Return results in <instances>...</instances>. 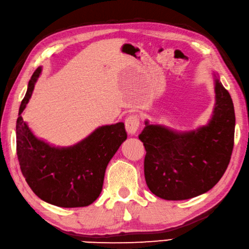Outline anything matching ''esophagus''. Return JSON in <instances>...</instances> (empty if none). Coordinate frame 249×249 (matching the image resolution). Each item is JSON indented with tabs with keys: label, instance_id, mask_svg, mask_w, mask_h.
<instances>
[{
	"label": "esophagus",
	"instance_id": "1",
	"mask_svg": "<svg viewBox=\"0 0 249 249\" xmlns=\"http://www.w3.org/2000/svg\"><path fill=\"white\" fill-rule=\"evenodd\" d=\"M140 128V116L131 115L125 119V130L129 134L134 135Z\"/></svg>",
	"mask_w": 249,
	"mask_h": 249
}]
</instances>
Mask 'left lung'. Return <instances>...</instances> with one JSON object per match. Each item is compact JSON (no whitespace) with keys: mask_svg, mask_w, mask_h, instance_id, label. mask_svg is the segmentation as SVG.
I'll use <instances>...</instances> for the list:
<instances>
[{"mask_svg":"<svg viewBox=\"0 0 249 249\" xmlns=\"http://www.w3.org/2000/svg\"><path fill=\"white\" fill-rule=\"evenodd\" d=\"M212 119L195 131L149 124L139 139L146 149L144 173L149 190L164 200H187L211 190L225 174L234 145L235 115L230 93L215 75Z\"/></svg>","mask_w":249,"mask_h":249,"instance_id":"obj_1","label":"left lung"}]
</instances>
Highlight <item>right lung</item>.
Segmentation results:
<instances>
[{"label": "right lung", "instance_id": "add662e5", "mask_svg": "<svg viewBox=\"0 0 249 249\" xmlns=\"http://www.w3.org/2000/svg\"><path fill=\"white\" fill-rule=\"evenodd\" d=\"M42 69L33 73L16 124L17 156L25 181L39 199L60 207H83L102 191L108 162L126 140L124 123L103 125L71 147H53L35 138L22 118Z\"/></svg>", "mask_w": 249, "mask_h": 249}]
</instances>
